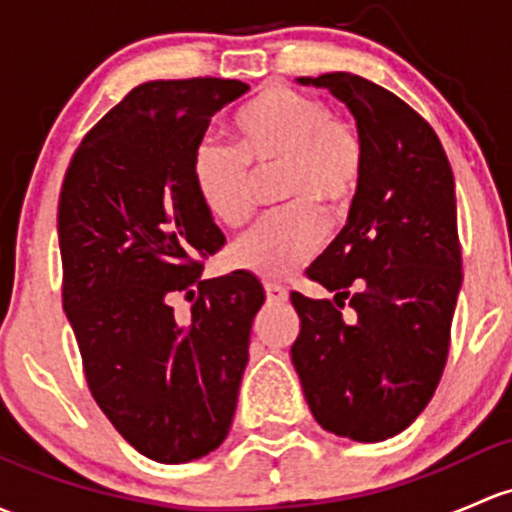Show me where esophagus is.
I'll use <instances>...</instances> for the list:
<instances>
[{
  "label": "esophagus",
  "instance_id": "34e87169",
  "mask_svg": "<svg viewBox=\"0 0 512 512\" xmlns=\"http://www.w3.org/2000/svg\"><path fill=\"white\" fill-rule=\"evenodd\" d=\"M265 292H267V299L270 301H287L289 299V292L282 287V284L277 282H265Z\"/></svg>",
  "mask_w": 512,
  "mask_h": 512
}]
</instances>
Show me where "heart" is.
I'll list each match as a JSON object with an SVG mask.
<instances>
[{"instance_id": "heart-1", "label": "heart", "mask_w": 512, "mask_h": 512, "mask_svg": "<svg viewBox=\"0 0 512 512\" xmlns=\"http://www.w3.org/2000/svg\"><path fill=\"white\" fill-rule=\"evenodd\" d=\"M235 150L206 139L193 154V186L225 228L255 213V174H277L279 208L235 242L230 260L267 279L292 274L324 238V220L351 208L363 184L365 144L358 129L331 117L324 100L274 85L235 115Z\"/></svg>"}]
</instances>
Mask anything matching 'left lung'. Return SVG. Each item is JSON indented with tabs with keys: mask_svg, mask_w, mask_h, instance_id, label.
<instances>
[{
	"mask_svg": "<svg viewBox=\"0 0 512 512\" xmlns=\"http://www.w3.org/2000/svg\"><path fill=\"white\" fill-rule=\"evenodd\" d=\"M299 83L346 102L365 171L346 228L306 270L333 299L292 292V363L326 432L383 441L419 417L444 373L461 289L454 174L437 132L390 90L353 73Z\"/></svg>",
	"mask_w": 512,
	"mask_h": 512,
	"instance_id": "obj_1",
	"label": "left lung"
}]
</instances>
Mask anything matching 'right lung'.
I'll list each match as a JSON object with an SVG mask.
<instances>
[{"label":"right lung","instance_id":"right-lung-1","mask_svg":"<svg viewBox=\"0 0 512 512\" xmlns=\"http://www.w3.org/2000/svg\"><path fill=\"white\" fill-rule=\"evenodd\" d=\"M247 90L223 78L137 85L85 134L63 179V309L85 380L112 427L159 464L201 459L228 437L265 304L247 272L198 282L223 233L193 186V154ZM193 283L192 316L176 320L168 297Z\"/></svg>","mask_w":512,"mask_h":512}]
</instances>
